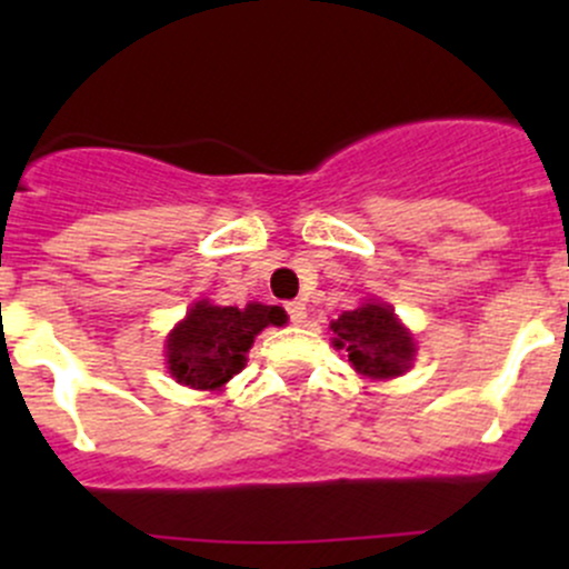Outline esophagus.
<instances>
[{
  "label": "esophagus",
  "mask_w": 569,
  "mask_h": 569,
  "mask_svg": "<svg viewBox=\"0 0 569 569\" xmlns=\"http://www.w3.org/2000/svg\"><path fill=\"white\" fill-rule=\"evenodd\" d=\"M286 311H289V319L295 321V325H302V321H306V317H308V311H306V302H289V306H286Z\"/></svg>",
  "instance_id": "34e87169"
}]
</instances>
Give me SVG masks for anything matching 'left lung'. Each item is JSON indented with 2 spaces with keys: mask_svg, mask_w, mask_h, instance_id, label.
<instances>
[{
  "mask_svg": "<svg viewBox=\"0 0 569 569\" xmlns=\"http://www.w3.org/2000/svg\"><path fill=\"white\" fill-rule=\"evenodd\" d=\"M330 330L336 332V349H347L352 369L371 380L401 377L416 358L412 332L396 319L393 308L386 302L366 300L355 311H343L330 321Z\"/></svg>",
  "mask_w": 569,
  "mask_h": 569,
  "instance_id": "1",
  "label": "left lung"
}]
</instances>
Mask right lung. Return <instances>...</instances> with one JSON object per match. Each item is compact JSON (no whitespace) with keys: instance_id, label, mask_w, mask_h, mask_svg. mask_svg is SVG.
I'll return each instance as SVG.
<instances>
[{"instance_id":"right-lung-1","label":"right lung","mask_w":569,"mask_h":569,"mask_svg":"<svg viewBox=\"0 0 569 569\" xmlns=\"http://www.w3.org/2000/svg\"><path fill=\"white\" fill-rule=\"evenodd\" d=\"M283 321L286 311L278 306L250 302L248 308H231L211 306L209 300L194 302L164 343L170 375L194 391H220L248 366L258 332Z\"/></svg>"}]
</instances>
